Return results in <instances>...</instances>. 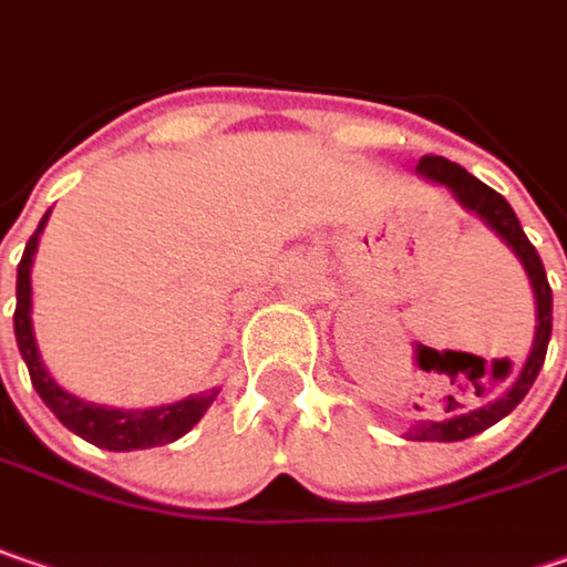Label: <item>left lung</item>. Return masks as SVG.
Segmentation results:
<instances>
[{"instance_id": "obj_1", "label": "left lung", "mask_w": 567, "mask_h": 567, "mask_svg": "<svg viewBox=\"0 0 567 567\" xmlns=\"http://www.w3.org/2000/svg\"><path fill=\"white\" fill-rule=\"evenodd\" d=\"M419 177H425L429 184L444 186L456 203L466 212H473L485 228H492L495 235L502 237V244H507V250L520 259L524 272H527L529 288H533V305H536V332H533V346H529V355L524 361V368L517 371V378L511 381L505 393H498L495 400L482 403L476 409H466V412H456L447 419H425V422H415L409 425L403 434L406 441H463V437H473L480 431L492 429L495 422H502L505 415L514 412V406L527 396V390L536 381L543 361H546V349H549V336H553V288L546 279V269H543V259L536 254V247L529 244L520 221L514 209L507 206V199L502 193H495L492 186H485L476 181L466 167H460L454 161L437 158V155H425L415 167ZM429 349H419V361L425 358ZM454 400V396H451ZM451 412V406H447Z\"/></svg>"}]
</instances>
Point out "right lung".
Instances as JSON below:
<instances>
[{"mask_svg": "<svg viewBox=\"0 0 567 567\" xmlns=\"http://www.w3.org/2000/svg\"><path fill=\"white\" fill-rule=\"evenodd\" d=\"M47 218H50V212L40 218L38 231L31 235L28 247H24V257L18 262V285H14V301H18L14 305V339H18V352L28 364V374H31V383L40 393V400L72 434L85 437L87 444H94V447L116 451V454L120 451L161 447V444H171V441L184 437L186 431L206 415V409L215 403L221 386H212V390H203V393H189L186 400L164 403V406L116 409L87 403L82 396L62 390L60 383L53 381V374L47 371V364L40 358L38 336H34V320H31V266H34V254H38Z\"/></svg>", "mask_w": 567, "mask_h": 567, "instance_id": "1", "label": "right lung"}]
</instances>
